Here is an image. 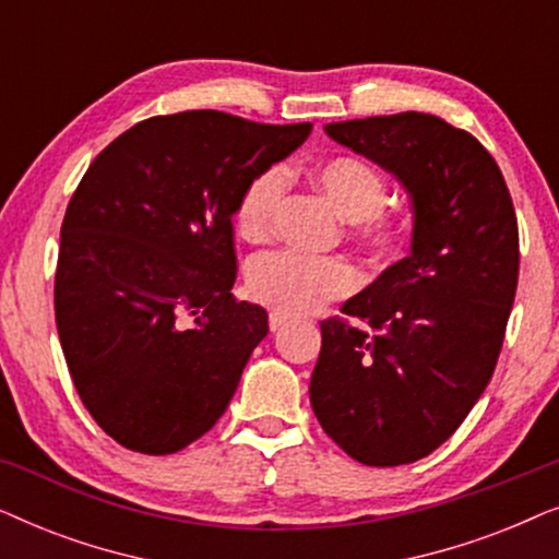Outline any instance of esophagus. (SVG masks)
I'll return each mask as SVG.
<instances>
[{"label":"esophagus","instance_id":"obj_1","mask_svg":"<svg viewBox=\"0 0 559 559\" xmlns=\"http://www.w3.org/2000/svg\"><path fill=\"white\" fill-rule=\"evenodd\" d=\"M287 323H289V318H287V316H282V312H272V316H270V328H272V333L282 331V328H285Z\"/></svg>","mask_w":559,"mask_h":559}]
</instances>
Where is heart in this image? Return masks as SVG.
I'll return each mask as SVG.
<instances>
[{
	"instance_id": "heart-1",
	"label": "heart",
	"mask_w": 559,
	"mask_h": 559,
	"mask_svg": "<svg viewBox=\"0 0 559 559\" xmlns=\"http://www.w3.org/2000/svg\"><path fill=\"white\" fill-rule=\"evenodd\" d=\"M310 178L343 218L354 224L358 241L377 254H396L404 243L402 221L386 213L389 182L361 157H328L310 170ZM285 195V173H259L236 205V231L243 241L259 243L272 234L274 216ZM249 293L264 308L282 316H308L325 302L346 297L356 289L358 274L346 259L310 257L300 251H274L259 257L247 277Z\"/></svg>"
}]
</instances>
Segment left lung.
I'll return each mask as SVG.
<instances>
[{"instance_id": "left-lung-1", "label": "left lung", "mask_w": 559, "mask_h": 559, "mask_svg": "<svg viewBox=\"0 0 559 559\" xmlns=\"http://www.w3.org/2000/svg\"><path fill=\"white\" fill-rule=\"evenodd\" d=\"M412 198V251L328 318L310 404L364 465L415 463L453 435L493 377L519 280V228L496 159L432 114L333 121Z\"/></svg>"}]
</instances>
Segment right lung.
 Returning <instances> with one entry per match:
<instances>
[{
    "label": "right lung",
    "instance_id": "right-lung-1",
    "mask_svg": "<svg viewBox=\"0 0 559 559\" xmlns=\"http://www.w3.org/2000/svg\"><path fill=\"white\" fill-rule=\"evenodd\" d=\"M312 124L201 109L144 119L83 175L60 226L56 325L81 402L134 453L203 438L270 333L239 302L234 213Z\"/></svg>",
    "mask_w": 559,
    "mask_h": 559
}]
</instances>
